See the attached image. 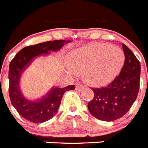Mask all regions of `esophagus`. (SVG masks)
<instances>
[{"label": "esophagus", "mask_w": 148, "mask_h": 148, "mask_svg": "<svg viewBox=\"0 0 148 148\" xmlns=\"http://www.w3.org/2000/svg\"><path fill=\"white\" fill-rule=\"evenodd\" d=\"M84 87L85 86H83V85L80 84V83H77V84L75 85V90H77V91L80 92V91H81L83 88H84Z\"/></svg>", "instance_id": "obj_1"}]
</instances>
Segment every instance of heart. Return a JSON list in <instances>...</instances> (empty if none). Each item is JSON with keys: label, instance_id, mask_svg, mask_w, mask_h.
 <instances>
[{"label": "heart", "instance_id": "b5f03b06", "mask_svg": "<svg viewBox=\"0 0 148 148\" xmlns=\"http://www.w3.org/2000/svg\"><path fill=\"white\" fill-rule=\"evenodd\" d=\"M122 49L106 43H93L78 48L71 54L70 62L83 78L94 86H103L113 81L124 64Z\"/></svg>", "mask_w": 148, "mask_h": 148}]
</instances>
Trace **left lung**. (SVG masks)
Segmentation results:
<instances>
[{"label": "left lung", "instance_id": "1", "mask_svg": "<svg viewBox=\"0 0 148 148\" xmlns=\"http://www.w3.org/2000/svg\"><path fill=\"white\" fill-rule=\"evenodd\" d=\"M125 60L119 75L106 87L92 88L93 99L88 109L94 117L112 122L127 113L140 89V63L131 49L122 44Z\"/></svg>", "mask_w": 148, "mask_h": 148}]
</instances>
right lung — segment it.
<instances>
[{
  "instance_id": "right-lung-1",
  "label": "right lung",
  "mask_w": 148,
  "mask_h": 148,
  "mask_svg": "<svg viewBox=\"0 0 148 148\" xmlns=\"http://www.w3.org/2000/svg\"><path fill=\"white\" fill-rule=\"evenodd\" d=\"M68 42L71 41H49L26 47L20 50L10 62L9 97L14 107L26 120L34 123H42L52 119L59 109L65 92L74 90L75 88L74 85L65 88L53 87L43 98L30 101L24 97L19 86L21 74L35 58L49 55L50 51L57 52Z\"/></svg>"
}]
</instances>
